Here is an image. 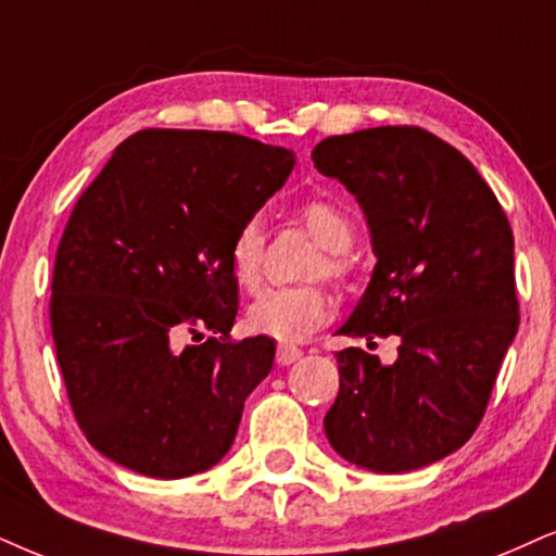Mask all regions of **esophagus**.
<instances>
[{
	"label": "esophagus",
	"instance_id": "34e87169",
	"mask_svg": "<svg viewBox=\"0 0 556 556\" xmlns=\"http://www.w3.org/2000/svg\"><path fill=\"white\" fill-rule=\"evenodd\" d=\"M302 356V351L298 346H290V343H279L277 349V362L282 364V367H290V364H294Z\"/></svg>",
	"mask_w": 556,
	"mask_h": 556
}]
</instances>
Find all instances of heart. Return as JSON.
Listing matches in <instances>:
<instances>
[{"instance_id":"b5f03b06","label":"heart","mask_w":556,"mask_h":556,"mask_svg":"<svg viewBox=\"0 0 556 556\" xmlns=\"http://www.w3.org/2000/svg\"><path fill=\"white\" fill-rule=\"evenodd\" d=\"M302 228L320 245V256L307 266L305 277H326L330 282H346L351 262L346 251L354 243V223L339 205L328 200H305L298 207ZM264 223L262 217H245L228 245V264L233 279L243 290H256L264 277ZM330 315V298L320 285L271 287L249 307V326L274 341H302L318 330Z\"/></svg>"}]
</instances>
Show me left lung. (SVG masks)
<instances>
[{"mask_svg": "<svg viewBox=\"0 0 556 556\" xmlns=\"http://www.w3.org/2000/svg\"><path fill=\"white\" fill-rule=\"evenodd\" d=\"M313 164L356 194L377 266L341 336L397 341L379 364L336 354L341 388L326 435L351 465L397 475L465 446L518 330L513 230L477 168L416 125L330 136Z\"/></svg>", "mask_w": 556, "mask_h": 556, "instance_id": "left-lung-1", "label": "left lung"}]
</instances>
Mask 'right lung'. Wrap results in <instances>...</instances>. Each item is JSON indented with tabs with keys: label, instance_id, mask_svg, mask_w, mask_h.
<instances>
[{
	"label": "right lung",
	"instance_id": "right-lung-1",
	"mask_svg": "<svg viewBox=\"0 0 556 556\" xmlns=\"http://www.w3.org/2000/svg\"><path fill=\"white\" fill-rule=\"evenodd\" d=\"M292 166L287 149L236 132L151 128L79 194L55 251L51 333L76 424L108 459L179 480L228 454L277 349L230 336L228 245Z\"/></svg>",
	"mask_w": 556,
	"mask_h": 556
}]
</instances>
